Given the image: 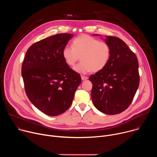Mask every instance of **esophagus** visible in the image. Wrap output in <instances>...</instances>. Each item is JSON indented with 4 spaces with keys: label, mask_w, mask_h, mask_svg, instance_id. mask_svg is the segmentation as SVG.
<instances>
[{
    "label": "esophagus",
    "mask_w": 157,
    "mask_h": 157,
    "mask_svg": "<svg viewBox=\"0 0 157 157\" xmlns=\"http://www.w3.org/2000/svg\"><path fill=\"white\" fill-rule=\"evenodd\" d=\"M81 79L82 81H84V80H86L88 79V78L87 76H81Z\"/></svg>",
    "instance_id": "1"
}]
</instances>
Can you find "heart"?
<instances>
[{"instance_id":"b5f03b06","label":"heart","mask_w":157,"mask_h":157,"mask_svg":"<svg viewBox=\"0 0 157 157\" xmlns=\"http://www.w3.org/2000/svg\"><path fill=\"white\" fill-rule=\"evenodd\" d=\"M111 55V48L105 41L87 35H82L73 40L72 47L66 46L62 52L65 63L73 66L81 59V61L74 67V71L79 74L98 72L107 64Z\"/></svg>"}]
</instances>
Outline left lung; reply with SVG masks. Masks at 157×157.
<instances>
[{
  "mask_svg": "<svg viewBox=\"0 0 157 157\" xmlns=\"http://www.w3.org/2000/svg\"><path fill=\"white\" fill-rule=\"evenodd\" d=\"M104 41L110 47L111 55L105 68L89 77L93 84L91 98L101 113L114 115L130 105L137 92L139 63L136 55L120 38L106 36Z\"/></svg>",
  "mask_w": 157,
  "mask_h": 157,
  "instance_id": "obj_1",
  "label": "left lung"
}]
</instances>
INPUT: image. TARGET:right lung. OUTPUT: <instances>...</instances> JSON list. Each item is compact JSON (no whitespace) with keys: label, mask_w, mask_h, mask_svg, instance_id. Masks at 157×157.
Segmentation results:
<instances>
[{"label":"right lung","mask_w":157,"mask_h":157,"mask_svg":"<svg viewBox=\"0 0 157 157\" xmlns=\"http://www.w3.org/2000/svg\"><path fill=\"white\" fill-rule=\"evenodd\" d=\"M73 34L59 33L37 41L28 49L21 66L27 96L44 114L56 116L71 106L81 82L62 52Z\"/></svg>","instance_id":"1"}]
</instances>
